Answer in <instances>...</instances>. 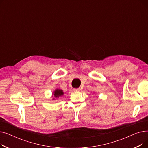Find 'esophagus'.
<instances>
[{"label":"esophagus","mask_w":148,"mask_h":148,"mask_svg":"<svg viewBox=\"0 0 148 148\" xmlns=\"http://www.w3.org/2000/svg\"><path fill=\"white\" fill-rule=\"evenodd\" d=\"M81 90V88H77V89H74V91H80Z\"/></svg>","instance_id":"34e87169"}]
</instances>
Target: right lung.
<instances>
[{
  "mask_svg": "<svg viewBox=\"0 0 148 148\" xmlns=\"http://www.w3.org/2000/svg\"><path fill=\"white\" fill-rule=\"evenodd\" d=\"M64 94V92H63V90H62V89H56L55 90L53 91V92L52 95L53 96V98L52 99L53 100L56 99L55 98H58L62 97Z\"/></svg>",
  "mask_w": 148,
  "mask_h": 148,
  "instance_id": "obj_1",
  "label": "right lung"
}]
</instances>
